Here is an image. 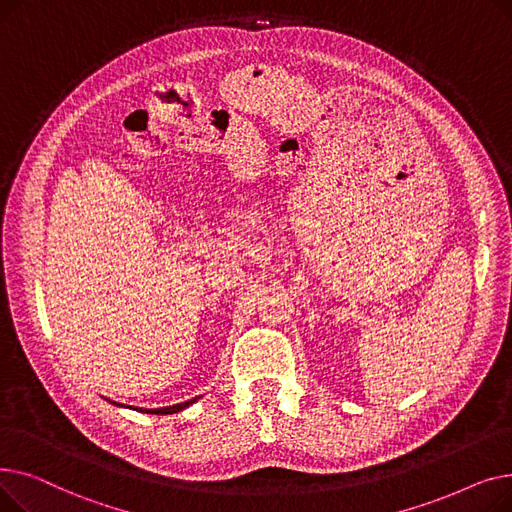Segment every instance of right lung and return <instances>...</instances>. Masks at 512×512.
I'll list each match as a JSON object with an SVG mask.
<instances>
[{"label": "right lung", "instance_id": "obj_1", "mask_svg": "<svg viewBox=\"0 0 512 512\" xmlns=\"http://www.w3.org/2000/svg\"><path fill=\"white\" fill-rule=\"evenodd\" d=\"M201 396L197 398H191V400H184V402H178V405H172V407H161V409H134V411H143V413H149V415H172V413H178V411H184L186 407H191L193 402H197ZM112 405H118V407H124L120 405V402H114Z\"/></svg>", "mask_w": 512, "mask_h": 512}]
</instances>
